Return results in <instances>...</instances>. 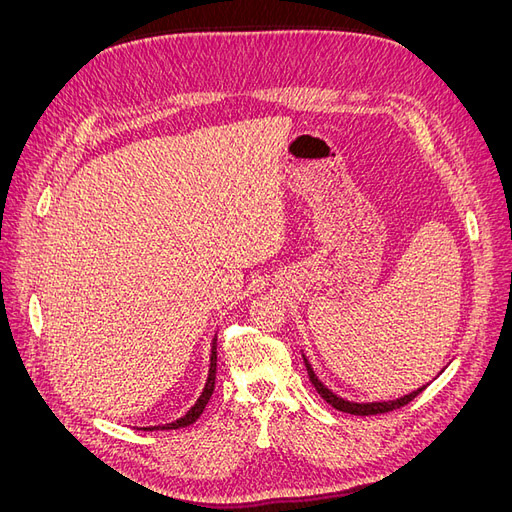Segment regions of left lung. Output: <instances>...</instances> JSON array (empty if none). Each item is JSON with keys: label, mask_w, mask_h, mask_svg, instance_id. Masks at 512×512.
I'll list each match as a JSON object with an SVG mask.
<instances>
[{"label": "left lung", "mask_w": 512, "mask_h": 512, "mask_svg": "<svg viewBox=\"0 0 512 512\" xmlns=\"http://www.w3.org/2000/svg\"><path fill=\"white\" fill-rule=\"evenodd\" d=\"M303 361H305V367H307V376H309V382L314 384V389L318 391V395L327 401L329 406H333L335 410H339V412H348V414H356V416H369V414H384V412H393V410H397V408H401V406H406V404H410V401L418 395V393H423L427 386H423V389H418V391H414V393H410V395H404L401 399H395V401H378V404H352V401H346V399H342V397H337L335 393H331L327 386H324L318 378H316V374H314V369H312V365L307 363V359L303 356Z\"/></svg>", "instance_id": "obj_1"}]
</instances>
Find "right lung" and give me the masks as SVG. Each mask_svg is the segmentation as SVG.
Masks as SVG:
<instances>
[{"instance_id":"obj_1","label":"right lung","mask_w":512,"mask_h":512,"mask_svg":"<svg viewBox=\"0 0 512 512\" xmlns=\"http://www.w3.org/2000/svg\"><path fill=\"white\" fill-rule=\"evenodd\" d=\"M215 367H218V348H215V339H213V348H211V367H209V378H207V384H205V391H203V395L198 397V401L196 404L192 406V410L185 414V416H181L179 421H175V423H168V425H158V427H143V429H181V427H188V425H192L196 418L203 414V410L207 408V404H209V399H211V395H213V389H215Z\"/></svg>"}]
</instances>
